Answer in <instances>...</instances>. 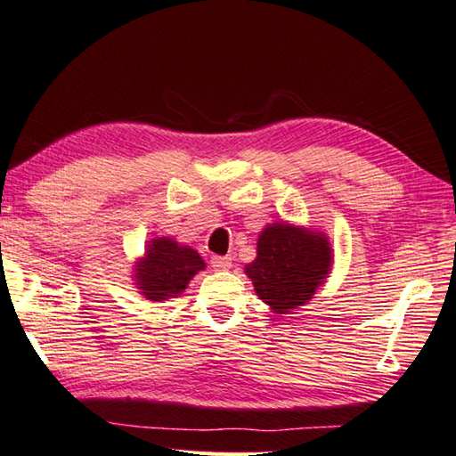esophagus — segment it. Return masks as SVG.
<instances>
[{"mask_svg": "<svg viewBox=\"0 0 456 456\" xmlns=\"http://www.w3.org/2000/svg\"><path fill=\"white\" fill-rule=\"evenodd\" d=\"M210 264L216 269V272H226V269L232 267V257L230 256H215Z\"/></svg>", "mask_w": 456, "mask_h": 456, "instance_id": "34e87169", "label": "esophagus"}]
</instances>
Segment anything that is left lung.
<instances>
[{
    "label": "left lung",
    "instance_id": "1",
    "mask_svg": "<svg viewBox=\"0 0 456 456\" xmlns=\"http://www.w3.org/2000/svg\"><path fill=\"white\" fill-rule=\"evenodd\" d=\"M332 262L324 232L273 222L259 232L257 256L244 272L272 313L287 314L313 299L330 275Z\"/></svg>",
    "mask_w": 456,
    "mask_h": 456
}]
</instances>
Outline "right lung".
Instances as JSON below:
<instances>
[{
    "label": "right lung",
    "instance_id": "1",
    "mask_svg": "<svg viewBox=\"0 0 456 456\" xmlns=\"http://www.w3.org/2000/svg\"><path fill=\"white\" fill-rule=\"evenodd\" d=\"M207 267L197 249L169 236L151 238L134 265V285L147 301L163 303L187 289L191 280Z\"/></svg>",
    "mask_w": 456,
    "mask_h": 456
}]
</instances>
